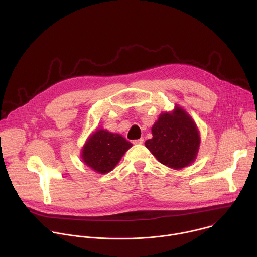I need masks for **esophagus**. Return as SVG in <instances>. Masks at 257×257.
I'll return each mask as SVG.
<instances>
[{
	"instance_id": "34e87169",
	"label": "esophagus",
	"mask_w": 257,
	"mask_h": 257,
	"mask_svg": "<svg viewBox=\"0 0 257 257\" xmlns=\"http://www.w3.org/2000/svg\"><path fill=\"white\" fill-rule=\"evenodd\" d=\"M143 142H144V139L141 137V138H139V139H137V140H134V141H133V144L139 145V144H142Z\"/></svg>"
}]
</instances>
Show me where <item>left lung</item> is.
I'll use <instances>...</instances> for the list:
<instances>
[{
	"mask_svg": "<svg viewBox=\"0 0 257 257\" xmlns=\"http://www.w3.org/2000/svg\"><path fill=\"white\" fill-rule=\"evenodd\" d=\"M152 134L153 138L145 141V146L163 165L181 170L196 160L200 132L192 117L179 104H175L172 111L160 114Z\"/></svg>",
	"mask_w": 257,
	"mask_h": 257,
	"instance_id": "left-lung-1",
	"label": "left lung"
}]
</instances>
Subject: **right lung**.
Returning <instances> with one entry per match:
<instances>
[{
	"instance_id": "1",
	"label": "right lung",
	"mask_w": 257,
	"mask_h": 257,
	"mask_svg": "<svg viewBox=\"0 0 257 257\" xmlns=\"http://www.w3.org/2000/svg\"><path fill=\"white\" fill-rule=\"evenodd\" d=\"M131 146L132 143L121 134L96 128L86 138L80 159L92 171L103 175L115 169Z\"/></svg>"
}]
</instances>
